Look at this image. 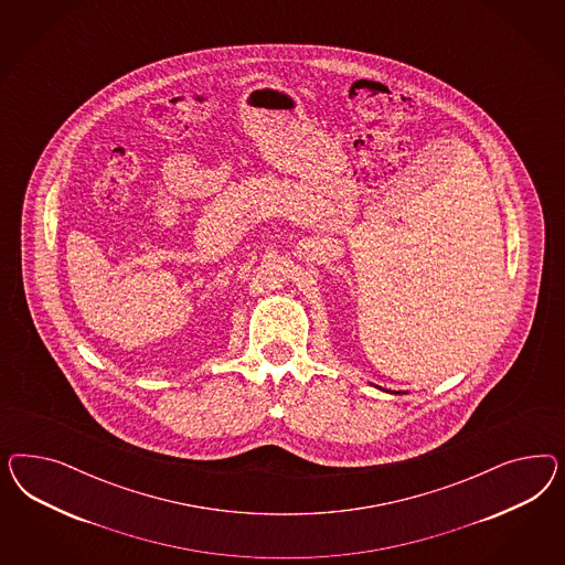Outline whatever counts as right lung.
I'll list each match as a JSON object with an SVG mask.
<instances>
[{
	"label": "right lung",
	"mask_w": 565,
	"mask_h": 565,
	"mask_svg": "<svg viewBox=\"0 0 565 565\" xmlns=\"http://www.w3.org/2000/svg\"><path fill=\"white\" fill-rule=\"evenodd\" d=\"M379 387V385H376ZM379 390H383V387H379ZM383 392H387V390H383ZM392 394H402V392H392Z\"/></svg>",
	"instance_id": "1"
}]
</instances>
